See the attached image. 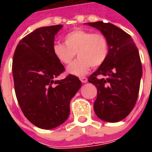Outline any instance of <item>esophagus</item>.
I'll list each match as a JSON object with an SVG mask.
<instances>
[{"instance_id": "obj_1", "label": "esophagus", "mask_w": 152, "mask_h": 152, "mask_svg": "<svg viewBox=\"0 0 152 152\" xmlns=\"http://www.w3.org/2000/svg\"><path fill=\"white\" fill-rule=\"evenodd\" d=\"M80 80L81 82L83 83H85L88 82V78H86V77H80Z\"/></svg>"}]
</instances>
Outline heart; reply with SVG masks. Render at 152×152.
<instances>
[{
  "mask_svg": "<svg viewBox=\"0 0 152 152\" xmlns=\"http://www.w3.org/2000/svg\"><path fill=\"white\" fill-rule=\"evenodd\" d=\"M64 43H55L53 52L64 64H70L77 53L78 58L68 67V72L75 76H84L91 66H100L108 57V39L101 33L79 28L65 35Z\"/></svg>",
  "mask_w": 152,
  "mask_h": 152,
  "instance_id": "b5f03b06",
  "label": "heart"
}]
</instances>
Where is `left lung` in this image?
<instances>
[{"instance_id": "1", "label": "left lung", "mask_w": 152, "mask_h": 152, "mask_svg": "<svg viewBox=\"0 0 152 152\" xmlns=\"http://www.w3.org/2000/svg\"><path fill=\"white\" fill-rule=\"evenodd\" d=\"M87 24L99 30L109 42L106 61L88 78L97 88L95 113L101 120L118 122L129 114L138 98L142 76L139 51L129 34L115 25L102 21Z\"/></svg>"}]
</instances>
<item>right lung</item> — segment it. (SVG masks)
I'll list each match as a JSON object with an SVG mask.
<instances>
[{
  "label": "right lung",
  "instance_id": "add662e5",
  "mask_svg": "<svg viewBox=\"0 0 152 152\" xmlns=\"http://www.w3.org/2000/svg\"><path fill=\"white\" fill-rule=\"evenodd\" d=\"M62 25L39 27L16 46L12 61L15 95L23 113L37 127L51 129L69 118V103L81 87L77 76L55 79L64 71L53 52Z\"/></svg>",
  "mask_w": 152,
  "mask_h": 152
}]
</instances>
